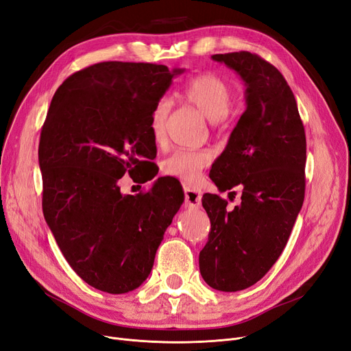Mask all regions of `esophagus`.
Returning <instances> with one entry per match:
<instances>
[{"mask_svg":"<svg viewBox=\"0 0 351 351\" xmlns=\"http://www.w3.org/2000/svg\"><path fill=\"white\" fill-rule=\"evenodd\" d=\"M184 191H185V201H186V206L189 208H196L201 205V197H202V193L201 191L195 188V186H191L188 184H184Z\"/></svg>","mask_w":351,"mask_h":351,"instance_id":"34e87169","label":"esophagus"}]
</instances>
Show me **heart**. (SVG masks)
<instances>
[{
    "label": "heart",
    "mask_w": 351,
    "mask_h": 351,
    "mask_svg": "<svg viewBox=\"0 0 351 351\" xmlns=\"http://www.w3.org/2000/svg\"><path fill=\"white\" fill-rule=\"evenodd\" d=\"M180 95L212 123L225 120L232 108V91L230 86L213 74L196 75L184 86ZM169 112L171 103L162 99L150 113V133L158 145L165 139ZM209 160L210 154L208 150L176 149L162 162V172L184 182H193L201 175Z\"/></svg>",
    "instance_id": "b5f03b06"
}]
</instances>
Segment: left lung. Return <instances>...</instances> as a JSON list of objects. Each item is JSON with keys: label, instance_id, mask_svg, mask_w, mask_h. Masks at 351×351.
Wrapping results in <instances>:
<instances>
[{"label": "left lung", "instance_id": "left-lung-1", "mask_svg": "<svg viewBox=\"0 0 351 351\" xmlns=\"http://www.w3.org/2000/svg\"><path fill=\"white\" fill-rule=\"evenodd\" d=\"M212 60L247 87V109L209 173L219 192L239 186L241 204L202 197L210 231L199 252L201 276L213 289L234 293L260 281L287 245L304 202L307 143L295 97L276 67L250 51Z\"/></svg>", "mask_w": 351, "mask_h": 351}]
</instances>
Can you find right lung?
Returning a JSON list of instances; mask_svg holds the SVG:
<instances>
[{"label":"right lung","instance_id":"right-lung-1","mask_svg":"<svg viewBox=\"0 0 351 351\" xmlns=\"http://www.w3.org/2000/svg\"><path fill=\"white\" fill-rule=\"evenodd\" d=\"M184 69L103 62L71 74L53 96L40 136L43 213L60 251L88 285L133 291L149 277L166 228L184 202L159 178L123 195L125 173L142 184L156 156L150 113Z\"/></svg>","mask_w":351,"mask_h":351}]
</instances>
